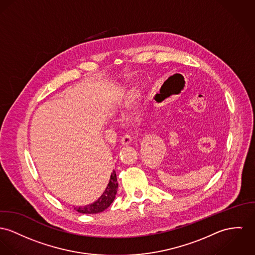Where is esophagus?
<instances>
[{"label": "esophagus", "instance_id": "1", "mask_svg": "<svg viewBox=\"0 0 255 255\" xmlns=\"http://www.w3.org/2000/svg\"><path fill=\"white\" fill-rule=\"evenodd\" d=\"M131 141H132L131 136H130V135H128V134H126V135H124V137L121 138L120 143H121L122 145H128V144H130V143H131Z\"/></svg>", "mask_w": 255, "mask_h": 255}]
</instances>
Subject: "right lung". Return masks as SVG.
Wrapping results in <instances>:
<instances>
[{"instance_id":"1","label":"right lung","mask_w":255,"mask_h":255,"mask_svg":"<svg viewBox=\"0 0 255 255\" xmlns=\"http://www.w3.org/2000/svg\"><path fill=\"white\" fill-rule=\"evenodd\" d=\"M118 183L117 178V173L114 170L113 174L110 177V181L103 192V194L100 196L97 201H95L92 204H89L84 207H75L74 209L80 214H88V215H94L104 212L106 209H108L114 200L116 199V195L118 193Z\"/></svg>"}]
</instances>
